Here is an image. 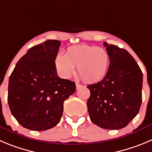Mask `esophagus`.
<instances>
[{
    "label": "esophagus",
    "mask_w": 152,
    "mask_h": 152,
    "mask_svg": "<svg viewBox=\"0 0 152 152\" xmlns=\"http://www.w3.org/2000/svg\"><path fill=\"white\" fill-rule=\"evenodd\" d=\"M82 86H82V85L79 84V83H76V89H79V88H81V87H82Z\"/></svg>",
    "instance_id": "34e87169"
}]
</instances>
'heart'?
I'll use <instances>...</instances> for the list:
<instances>
[{
  "instance_id": "heart-1",
  "label": "heart",
  "mask_w": 152,
  "mask_h": 152,
  "mask_svg": "<svg viewBox=\"0 0 152 152\" xmlns=\"http://www.w3.org/2000/svg\"><path fill=\"white\" fill-rule=\"evenodd\" d=\"M110 58L104 49L87 45L69 46L66 54L59 53L55 59L57 73L63 79H69L75 71L88 83H96L106 76Z\"/></svg>"
}]
</instances>
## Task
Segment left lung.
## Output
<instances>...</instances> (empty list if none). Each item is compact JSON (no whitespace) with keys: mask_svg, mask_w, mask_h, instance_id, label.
Wrapping results in <instances>:
<instances>
[{"mask_svg":"<svg viewBox=\"0 0 152 152\" xmlns=\"http://www.w3.org/2000/svg\"><path fill=\"white\" fill-rule=\"evenodd\" d=\"M110 63L99 83L87 86V102L94 124L106 130L126 127L138 114L142 103V73L132 55L124 49L104 42Z\"/></svg>","mask_w":152,"mask_h":152,"instance_id":"left-lung-1","label":"left lung"}]
</instances>
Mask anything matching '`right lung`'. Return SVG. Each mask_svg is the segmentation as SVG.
Wrapping results in <instances>:
<instances>
[{
    "label": "right lung",
    "instance_id": "1",
    "mask_svg": "<svg viewBox=\"0 0 152 152\" xmlns=\"http://www.w3.org/2000/svg\"><path fill=\"white\" fill-rule=\"evenodd\" d=\"M60 46V41L48 39L31 47L10 76V110L25 128L42 131L56 126L64 101L76 91L74 82L57 75L55 59Z\"/></svg>",
    "mask_w": 152,
    "mask_h": 152
}]
</instances>
